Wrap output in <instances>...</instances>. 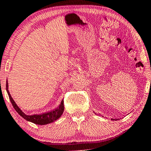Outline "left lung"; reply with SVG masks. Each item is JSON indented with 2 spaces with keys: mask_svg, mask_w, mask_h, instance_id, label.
<instances>
[{
  "mask_svg": "<svg viewBox=\"0 0 151 151\" xmlns=\"http://www.w3.org/2000/svg\"><path fill=\"white\" fill-rule=\"evenodd\" d=\"M111 120H115V119H113V118H112Z\"/></svg>",
  "mask_w": 151,
  "mask_h": 151,
  "instance_id": "1",
  "label": "left lung"
}]
</instances>
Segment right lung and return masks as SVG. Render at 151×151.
I'll list each match as a JSON object with an SVG mask.
<instances>
[{"mask_svg":"<svg viewBox=\"0 0 151 151\" xmlns=\"http://www.w3.org/2000/svg\"><path fill=\"white\" fill-rule=\"evenodd\" d=\"M6 90H7L8 96L10 99V101L12 104L13 107L15 109V110L18 112L19 115H20L22 117L25 119L27 121L31 122L36 124H40V125H44L49 124L54 121L57 120V119L60 118V116L62 115L63 111H64V105H63V100H62L61 102V104L59 105L58 107H57L56 109L52 110V111L46 112V113H44L42 114H34V115H27L21 110L20 108L18 107V105H16L15 101L13 100L12 97L10 95V93L8 90V81L7 80L6 81Z\"/></svg>","mask_w":151,"mask_h":151,"instance_id":"add662e5","label":"right lung"}]
</instances>
